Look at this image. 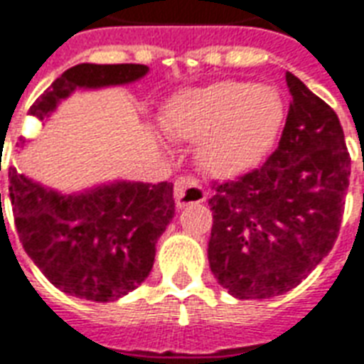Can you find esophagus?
<instances>
[{
  "label": "esophagus",
  "mask_w": 364,
  "mask_h": 364,
  "mask_svg": "<svg viewBox=\"0 0 364 364\" xmlns=\"http://www.w3.org/2000/svg\"><path fill=\"white\" fill-rule=\"evenodd\" d=\"M173 196H176L177 208H185L187 204H196V202H206L208 193L200 185L198 179L194 177H179L173 185Z\"/></svg>",
  "instance_id": "34e87169"
}]
</instances>
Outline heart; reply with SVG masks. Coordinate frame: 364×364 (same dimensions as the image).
<instances>
[{
	"instance_id": "b5f03b06",
	"label": "heart",
	"mask_w": 364,
	"mask_h": 364,
	"mask_svg": "<svg viewBox=\"0 0 364 364\" xmlns=\"http://www.w3.org/2000/svg\"><path fill=\"white\" fill-rule=\"evenodd\" d=\"M282 120L284 105L273 87L227 80L176 97L164 127L176 139H202L198 156L210 173L235 176L265 156Z\"/></svg>"
}]
</instances>
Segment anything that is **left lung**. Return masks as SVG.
Segmentation results:
<instances>
[{"label":"left lung","mask_w":364,"mask_h":364,"mask_svg":"<svg viewBox=\"0 0 364 364\" xmlns=\"http://www.w3.org/2000/svg\"><path fill=\"white\" fill-rule=\"evenodd\" d=\"M287 124L262 168L213 183L208 259L238 299L292 290L336 242L351 173L338 114L287 72Z\"/></svg>","instance_id":"1"}]
</instances>
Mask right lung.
<instances>
[{"instance_id": "right-lung-1", "label": "right lung", "mask_w": 364, "mask_h": 364, "mask_svg": "<svg viewBox=\"0 0 364 364\" xmlns=\"http://www.w3.org/2000/svg\"><path fill=\"white\" fill-rule=\"evenodd\" d=\"M146 70L145 65L72 66L36 99L30 114L43 120L76 87L127 83ZM9 198L18 238L41 273L63 292L99 304L145 281L158 238L176 213L168 181H120L65 196L9 168Z\"/></svg>"}]
</instances>
